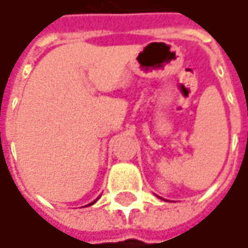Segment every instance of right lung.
<instances>
[{"mask_svg":"<svg viewBox=\"0 0 248 248\" xmlns=\"http://www.w3.org/2000/svg\"><path fill=\"white\" fill-rule=\"evenodd\" d=\"M91 204H93V202H91ZM88 205H90V204H88Z\"/></svg>","mask_w":248,"mask_h":248,"instance_id":"add662e5","label":"right lung"}]
</instances>
